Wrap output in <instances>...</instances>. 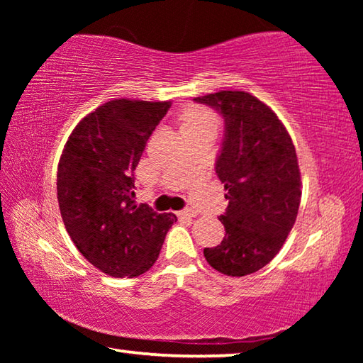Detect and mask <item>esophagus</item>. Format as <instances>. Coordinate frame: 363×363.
<instances>
[{"mask_svg":"<svg viewBox=\"0 0 363 363\" xmlns=\"http://www.w3.org/2000/svg\"><path fill=\"white\" fill-rule=\"evenodd\" d=\"M177 216L186 218V219H192V218L196 216V214L192 210H182V211H177Z\"/></svg>","mask_w":363,"mask_h":363,"instance_id":"1","label":"esophagus"}]
</instances>
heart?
I'll use <instances>...</instances> for the list:
<instances>
[{
	"label": "heart",
	"instance_id": "b5f03b06",
	"mask_svg": "<svg viewBox=\"0 0 363 363\" xmlns=\"http://www.w3.org/2000/svg\"><path fill=\"white\" fill-rule=\"evenodd\" d=\"M184 128H199V126H216V118L206 110L190 108L182 116Z\"/></svg>",
	"mask_w": 363,
	"mask_h": 363
}]
</instances>
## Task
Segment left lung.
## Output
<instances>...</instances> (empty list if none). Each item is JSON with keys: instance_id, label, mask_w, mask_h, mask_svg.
<instances>
[{"instance_id": "obj_1", "label": "left lung", "mask_w": 363, "mask_h": 363, "mask_svg": "<svg viewBox=\"0 0 363 363\" xmlns=\"http://www.w3.org/2000/svg\"><path fill=\"white\" fill-rule=\"evenodd\" d=\"M224 118L216 174L229 205L219 220L225 235L205 248L220 274L243 277L262 269L284 247L301 201V173L291 138L266 104L245 91L195 97Z\"/></svg>"}]
</instances>
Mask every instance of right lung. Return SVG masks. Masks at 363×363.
<instances>
[{
  "label": "right lung",
  "instance_id": "add662e5",
  "mask_svg": "<svg viewBox=\"0 0 363 363\" xmlns=\"http://www.w3.org/2000/svg\"><path fill=\"white\" fill-rule=\"evenodd\" d=\"M171 102L115 99L78 123L57 167L65 229L86 259L112 277H138L157 261L177 218L134 201V169Z\"/></svg>",
  "mask_w": 363,
  "mask_h": 363
}]
</instances>
